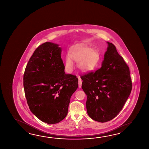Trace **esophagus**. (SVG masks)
Returning a JSON list of instances; mask_svg holds the SVG:
<instances>
[{
	"instance_id": "obj_1",
	"label": "esophagus",
	"mask_w": 149,
	"mask_h": 149,
	"mask_svg": "<svg viewBox=\"0 0 149 149\" xmlns=\"http://www.w3.org/2000/svg\"><path fill=\"white\" fill-rule=\"evenodd\" d=\"M78 79H79L78 86H79V88H81V85H82V80H81V78H80V77H79V76H78Z\"/></svg>"
}]
</instances>
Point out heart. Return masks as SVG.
Here are the masks:
<instances>
[{
    "label": "heart",
    "mask_w": 149,
    "mask_h": 149,
    "mask_svg": "<svg viewBox=\"0 0 149 149\" xmlns=\"http://www.w3.org/2000/svg\"><path fill=\"white\" fill-rule=\"evenodd\" d=\"M100 55L94 48L83 43L73 45L68 52L65 59V68L69 72L74 69L73 62L78 63L79 70L83 72H90L97 67L100 62Z\"/></svg>",
    "instance_id": "b5f03b06"
}]
</instances>
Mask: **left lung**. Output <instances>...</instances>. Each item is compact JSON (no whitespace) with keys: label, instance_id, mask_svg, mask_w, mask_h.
Here are the masks:
<instances>
[{"label":"left lung","instance_id":"8db88e82","mask_svg":"<svg viewBox=\"0 0 149 149\" xmlns=\"http://www.w3.org/2000/svg\"><path fill=\"white\" fill-rule=\"evenodd\" d=\"M102 67L80 76L87 95V112L92 119L105 123L113 119L124 107L132 89L130 68L114 45L107 42Z\"/></svg>","mask_w":149,"mask_h":149}]
</instances>
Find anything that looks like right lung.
I'll use <instances>...</instances> for the list:
<instances>
[{
	"label": "right lung",
	"mask_w": 149,
	"mask_h": 149,
	"mask_svg": "<svg viewBox=\"0 0 149 149\" xmlns=\"http://www.w3.org/2000/svg\"><path fill=\"white\" fill-rule=\"evenodd\" d=\"M23 86L30 111L44 123L56 124L67 116L78 79L65 73L58 45L46 42L36 48L29 61Z\"/></svg>",
	"instance_id": "1"
}]
</instances>
